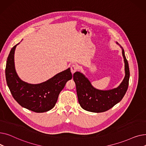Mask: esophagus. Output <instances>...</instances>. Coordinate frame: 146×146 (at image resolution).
I'll return each mask as SVG.
<instances>
[{
    "label": "esophagus",
    "mask_w": 146,
    "mask_h": 146,
    "mask_svg": "<svg viewBox=\"0 0 146 146\" xmlns=\"http://www.w3.org/2000/svg\"><path fill=\"white\" fill-rule=\"evenodd\" d=\"M78 66L76 64H73L72 66H71V68H70V70H71V72L72 74H74L76 71L78 70Z\"/></svg>",
    "instance_id": "34e87169"
}]
</instances>
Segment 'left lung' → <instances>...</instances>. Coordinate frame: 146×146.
<instances>
[{
	"label": "left lung",
	"mask_w": 146,
	"mask_h": 146,
	"mask_svg": "<svg viewBox=\"0 0 146 146\" xmlns=\"http://www.w3.org/2000/svg\"><path fill=\"white\" fill-rule=\"evenodd\" d=\"M124 61L125 76L120 85L110 90H99L94 88L85 74L79 72L73 74V80L76 86L78 101L82 108L92 112H103L111 109L119 102L125 95L128 86L129 70L124 50L121 46Z\"/></svg>",
	"instance_id": "8db88e82"
}]
</instances>
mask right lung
Returning <instances> with one entry per match:
<instances>
[{
  "instance_id": "1",
  "label": "right lung",
  "mask_w": 146,
  "mask_h": 146,
  "mask_svg": "<svg viewBox=\"0 0 146 146\" xmlns=\"http://www.w3.org/2000/svg\"><path fill=\"white\" fill-rule=\"evenodd\" d=\"M19 44L11 49L7 59L5 75L7 86L15 100L21 106L37 113L48 111L54 107L66 82L72 79L70 68L41 83L24 82L19 78L15 67V51Z\"/></svg>"
}]
</instances>
